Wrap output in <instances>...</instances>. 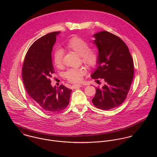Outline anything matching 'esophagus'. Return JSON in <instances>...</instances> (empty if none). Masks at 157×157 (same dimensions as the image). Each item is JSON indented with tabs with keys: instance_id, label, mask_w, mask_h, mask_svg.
I'll use <instances>...</instances> for the list:
<instances>
[{
	"instance_id": "34e87169",
	"label": "esophagus",
	"mask_w": 157,
	"mask_h": 157,
	"mask_svg": "<svg viewBox=\"0 0 157 157\" xmlns=\"http://www.w3.org/2000/svg\"><path fill=\"white\" fill-rule=\"evenodd\" d=\"M82 86H84V85H81V84H75V85H73L72 86V89H77V88H79V87H81Z\"/></svg>"
}]
</instances>
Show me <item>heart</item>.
<instances>
[{"label": "heart", "instance_id": "b5f03b06", "mask_svg": "<svg viewBox=\"0 0 157 157\" xmlns=\"http://www.w3.org/2000/svg\"><path fill=\"white\" fill-rule=\"evenodd\" d=\"M66 47L78 54L82 62L87 66H94L98 61V53L95 49L89 48V46L87 41L83 39L75 36L70 40L66 44ZM63 51L58 48L53 54V63L59 68L63 64ZM84 71L82 69H70L67 71L64 76L66 78L72 82H80L82 80Z\"/></svg>", "mask_w": 157, "mask_h": 157}]
</instances>
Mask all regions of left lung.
<instances>
[{"label": "left lung", "mask_w": 157, "mask_h": 157, "mask_svg": "<svg viewBox=\"0 0 157 157\" xmlns=\"http://www.w3.org/2000/svg\"><path fill=\"white\" fill-rule=\"evenodd\" d=\"M93 37L98 61L91 78L102 79L105 84L96 88L92 102L97 108L108 110L119 106L126 99L133 78V61L119 37L106 31L98 32Z\"/></svg>", "instance_id": "left-lung-1"}]
</instances>
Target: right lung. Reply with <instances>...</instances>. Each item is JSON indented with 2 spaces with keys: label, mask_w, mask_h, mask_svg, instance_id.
Masks as SVG:
<instances>
[{
  "label": "right lung",
  "mask_w": 157,
  "mask_h": 157,
  "mask_svg": "<svg viewBox=\"0 0 157 157\" xmlns=\"http://www.w3.org/2000/svg\"><path fill=\"white\" fill-rule=\"evenodd\" d=\"M60 32L48 33L35 41L25 57L22 78L26 90L35 104L49 113H58L68 106L72 90L51 84L55 73L52 53Z\"/></svg>",
  "instance_id": "obj_1"
}]
</instances>
